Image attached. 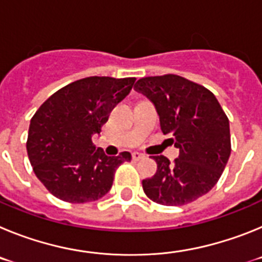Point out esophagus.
Listing matches in <instances>:
<instances>
[{"instance_id": "1", "label": "esophagus", "mask_w": 262, "mask_h": 262, "mask_svg": "<svg viewBox=\"0 0 262 262\" xmlns=\"http://www.w3.org/2000/svg\"><path fill=\"white\" fill-rule=\"evenodd\" d=\"M144 155L143 154H140V152H134L133 154V159L134 160H142V159H144Z\"/></svg>"}]
</instances>
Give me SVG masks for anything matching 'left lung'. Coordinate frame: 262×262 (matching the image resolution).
<instances>
[{"instance_id": "1", "label": "left lung", "mask_w": 262, "mask_h": 262, "mask_svg": "<svg viewBox=\"0 0 262 262\" xmlns=\"http://www.w3.org/2000/svg\"><path fill=\"white\" fill-rule=\"evenodd\" d=\"M135 89L154 103L161 131L180 149L173 163L154 156L157 172L143 180L145 195L165 206L194 202L215 186L230 159L226 113L209 89L181 76L143 77Z\"/></svg>"}]
</instances>
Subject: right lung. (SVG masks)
Instances as JSON below:
<instances>
[{"label":"right lung","instance_id":"add662e5","mask_svg":"<svg viewBox=\"0 0 262 262\" xmlns=\"http://www.w3.org/2000/svg\"><path fill=\"white\" fill-rule=\"evenodd\" d=\"M135 77L81 78L57 90L31 118L27 155L34 173L52 195L85 203L102 198L129 152L106 156L92 142L111 110L131 92Z\"/></svg>","mask_w":262,"mask_h":262}]
</instances>
